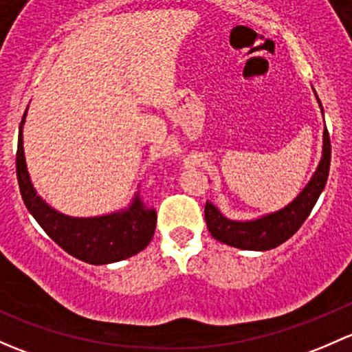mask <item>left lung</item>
I'll return each mask as SVG.
<instances>
[{
  "label": "left lung",
  "instance_id": "1",
  "mask_svg": "<svg viewBox=\"0 0 352 352\" xmlns=\"http://www.w3.org/2000/svg\"><path fill=\"white\" fill-rule=\"evenodd\" d=\"M329 169H331V139L325 129L320 164L305 190L295 200L280 212L251 220V222H234V220L226 219L212 203L206 201L205 220L210 234L223 244L248 249V251H267V249L278 248L285 241H288L310 215L311 208L327 183Z\"/></svg>",
  "mask_w": 352,
  "mask_h": 352
}]
</instances>
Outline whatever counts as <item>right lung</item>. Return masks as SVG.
Returning <instances> with one entry per match:
<instances>
[{"mask_svg":"<svg viewBox=\"0 0 352 352\" xmlns=\"http://www.w3.org/2000/svg\"><path fill=\"white\" fill-rule=\"evenodd\" d=\"M25 115L20 123L16 149V177L21 198L45 234L67 254L89 264H108L137 254L149 244L155 230L157 213L154 206L137 197L126 212L96 219H71L60 215L37 197L30 183L23 155Z\"/></svg>","mask_w":352,"mask_h":352,"instance_id":"1","label":"right lung"}]
</instances>
